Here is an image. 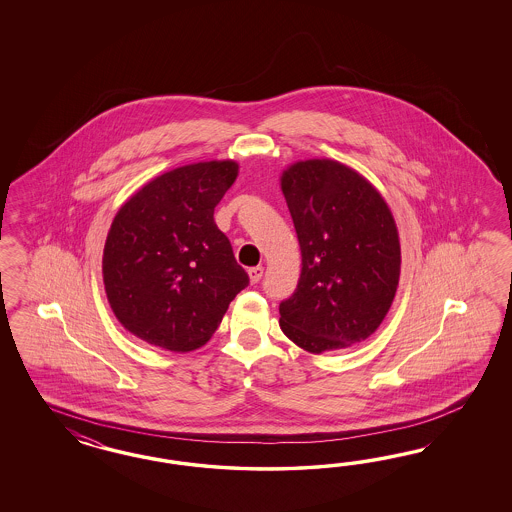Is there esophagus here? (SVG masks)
Returning a JSON list of instances; mask_svg holds the SVG:
<instances>
[{"instance_id":"1","label":"esophagus","mask_w":512,"mask_h":512,"mask_svg":"<svg viewBox=\"0 0 512 512\" xmlns=\"http://www.w3.org/2000/svg\"><path fill=\"white\" fill-rule=\"evenodd\" d=\"M263 272V266H253V268H249L248 274L249 279H251V283H259L261 278H263Z\"/></svg>"}]
</instances>
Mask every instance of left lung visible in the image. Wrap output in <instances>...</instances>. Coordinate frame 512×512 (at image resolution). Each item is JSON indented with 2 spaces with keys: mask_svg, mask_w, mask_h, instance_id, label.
Listing matches in <instances>:
<instances>
[{
  "mask_svg": "<svg viewBox=\"0 0 512 512\" xmlns=\"http://www.w3.org/2000/svg\"><path fill=\"white\" fill-rule=\"evenodd\" d=\"M302 272L279 304V326L310 353L364 341L383 323L398 289L400 240L379 191L330 159L298 161L281 174Z\"/></svg>",
  "mask_w": 512,
  "mask_h": 512,
  "instance_id": "left-lung-1",
  "label": "left lung"
}]
</instances>
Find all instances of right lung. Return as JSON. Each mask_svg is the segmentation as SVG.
I'll use <instances>...</instances> for the list:
<instances>
[{
	"mask_svg": "<svg viewBox=\"0 0 512 512\" xmlns=\"http://www.w3.org/2000/svg\"><path fill=\"white\" fill-rule=\"evenodd\" d=\"M238 176L234 161H204L157 176L120 208L103 251V281L118 321L174 353L212 338L248 287L214 208Z\"/></svg>",
	"mask_w": 512,
	"mask_h": 512,
	"instance_id": "1",
	"label": "right lung"
}]
</instances>
